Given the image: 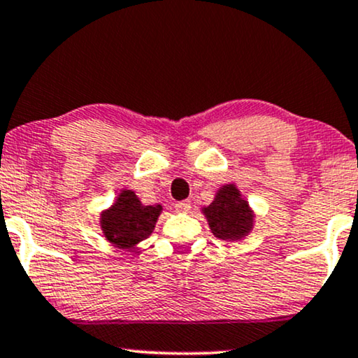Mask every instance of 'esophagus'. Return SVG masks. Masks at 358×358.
Returning <instances> with one entry per match:
<instances>
[{
    "mask_svg": "<svg viewBox=\"0 0 358 358\" xmlns=\"http://www.w3.org/2000/svg\"><path fill=\"white\" fill-rule=\"evenodd\" d=\"M176 210L178 212H189L190 210V202L189 201H180L176 202Z\"/></svg>",
    "mask_w": 358,
    "mask_h": 358,
    "instance_id": "esophagus-1",
    "label": "esophagus"
}]
</instances>
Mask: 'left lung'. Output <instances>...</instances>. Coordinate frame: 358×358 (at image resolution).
I'll return each mask as SVG.
<instances>
[{
	"mask_svg": "<svg viewBox=\"0 0 358 358\" xmlns=\"http://www.w3.org/2000/svg\"><path fill=\"white\" fill-rule=\"evenodd\" d=\"M212 234L222 240H238L252 229V212L247 201H241L235 185H224L215 201L203 208Z\"/></svg>",
	"mask_w": 358,
	"mask_h": 358,
	"instance_id": "obj_1",
	"label": "left lung"
}]
</instances>
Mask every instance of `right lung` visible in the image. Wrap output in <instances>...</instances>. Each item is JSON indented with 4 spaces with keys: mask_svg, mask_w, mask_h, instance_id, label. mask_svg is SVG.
Listing matches in <instances>:
<instances>
[{
    "mask_svg": "<svg viewBox=\"0 0 358 358\" xmlns=\"http://www.w3.org/2000/svg\"><path fill=\"white\" fill-rule=\"evenodd\" d=\"M161 206H143L131 190H123L117 203L101 215L106 238L120 248H131L155 230Z\"/></svg>",
    "mask_w": 358,
    "mask_h": 358,
    "instance_id": "obj_1",
    "label": "right lung"
}]
</instances>
